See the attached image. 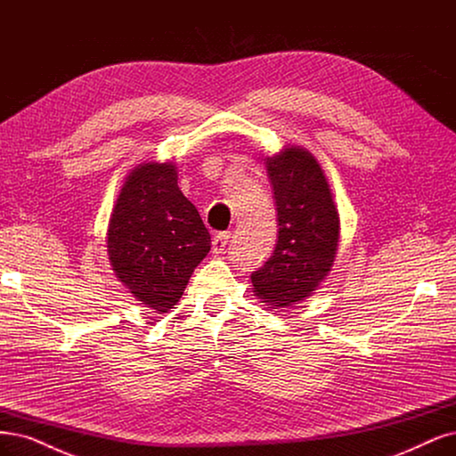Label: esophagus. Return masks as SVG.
I'll list each match as a JSON object with an SVG mask.
<instances>
[{
    "instance_id": "34e87169",
    "label": "esophagus",
    "mask_w": 456,
    "mask_h": 456,
    "mask_svg": "<svg viewBox=\"0 0 456 456\" xmlns=\"http://www.w3.org/2000/svg\"><path fill=\"white\" fill-rule=\"evenodd\" d=\"M230 232H221V233H216L215 238H213V255H221V253H224L226 250V247H228V240H230Z\"/></svg>"
}]
</instances>
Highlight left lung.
<instances>
[{
  "label": "left lung",
  "mask_w": 456,
  "mask_h": 456,
  "mask_svg": "<svg viewBox=\"0 0 456 456\" xmlns=\"http://www.w3.org/2000/svg\"><path fill=\"white\" fill-rule=\"evenodd\" d=\"M273 186L279 240L272 258L250 275L258 300L273 309L304 302L332 272L339 213L319 160L304 147L265 156Z\"/></svg>",
  "instance_id": "1"
}]
</instances>
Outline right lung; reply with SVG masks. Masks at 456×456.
Here are the masks:
<instances>
[{"mask_svg":"<svg viewBox=\"0 0 456 456\" xmlns=\"http://www.w3.org/2000/svg\"><path fill=\"white\" fill-rule=\"evenodd\" d=\"M177 179L174 162L135 166L107 226V255L117 279L154 313H167L179 302L211 250V235Z\"/></svg>","mask_w":456,"mask_h":456,"instance_id":"right-lung-1","label":"right lung"}]
</instances>
